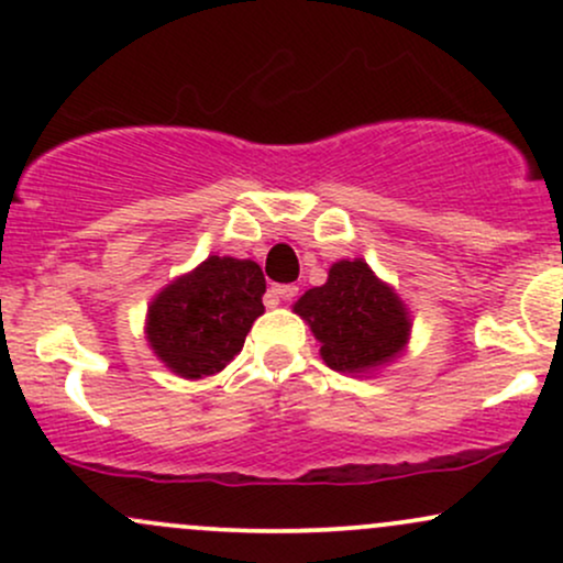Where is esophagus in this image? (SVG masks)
Returning a JSON list of instances; mask_svg holds the SVG:
<instances>
[{"label": "esophagus", "mask_w": 563, "mask_h": 563, "mask_svg": "<svg viewBox=\"0 0 563 563\" xmlns=\"http://www.w3.org/2000/svg\"><path fill=\"white\" fill-rule=\"evenodd\" d=\"M296 294H299V288L290 286V283H273V286H269V301L273 303L280 299H294Z\"/></svg>", "instance_id": "1"}]
</instances>
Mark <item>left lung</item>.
<instances>
[{
	"mask_svg": "<svg viewBox=\"0 0 563 563\" xmlns=\"http://www.w3.org/2000/svg\"><path fill=\"white\" fill-rule=\"evenodd\" d=\"M294 312L320 341V357L344 376H365L394 363L410 341V312L365 260H341L328 280L309 288Z\"/></svg>",
	"mask_w": 563,
	"mask_h": 563,
	"instance_id": "left-lung-1",
	"label": "left lung"
}]
</instances>
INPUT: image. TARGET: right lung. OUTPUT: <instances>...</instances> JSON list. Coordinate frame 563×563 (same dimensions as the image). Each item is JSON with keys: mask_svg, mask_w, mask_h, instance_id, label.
<instances>
[{"mask_svg": "<svg viewBox=\"0 0 563 563\" xmlns=\"http://www.w3.org/2000/svg\"><path fill=\"white\" fill-rule=\"evenodd\" d=\"M264 290L260 264L211 254L196 269L174 277L151 301L147 346L174 376H217L235 360L264 312Z\"/></svg>", "mask_w": 563, "mask_h": 563, "instance_id": "1", "label": "right lung"}]
</instances>
